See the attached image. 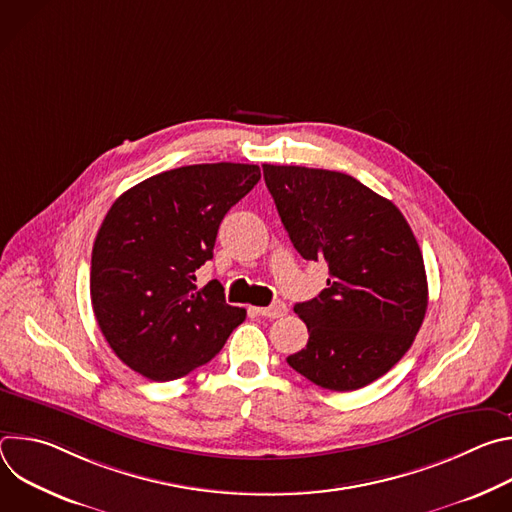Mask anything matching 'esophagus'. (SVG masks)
I'll use <instances>...</instances> for the list:
<instances>
[{
	"label": "esophagus",
	"mask_w": 512,
	"mask_h": 512,
	"mask_svg": "<svg viewBox=\"0 0 512 512\" xmlns=\"http://www.w3.org/2000/svg\"><path fill=\"white\" fill-rule=\"evenodd\" d=\"M255 312L259 314V316H263V318H281L285 312H287V306L283 304V302H273L271 306H267V308H255Z\"/></svg>",
	"instance_id": "esophagus-1"
}]
</instances>
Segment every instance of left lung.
<instances>
[{"label":"left lung","mask_w":512,"mask_h":512,"mask_svg":"<svg viewBox=\"0 0 512 512\" xmlns=\"http://www.w3.org/2000/svg\"><path fill=\"white\" fill-rule=\"evenodd\" d=\"M265 184L296 251L328 263V287L294 306L306 348L287 364L318 387L356 391L411 348L427 310V277L401 210L356 178L263 164Z\"/></svg>","instance_id":"8db88e82"}]
</instances>
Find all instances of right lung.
Segmentation results:
<instances>
[{"instance_id": "right-lung-1", "label": "right lung", "mask_w": 512, "mask_h": 512, "mask_svg": "<svg viewBox=\"0 0 512 512\" xmlns=\"http://www.w3.org/2000/svg\"><path fill=\"white\" fill-rule=\"evenodd\" d=\"M253 164H196L156 174L109 208L91 257L97 324L129 369L174 381L212 360L245 320L196 269L212 259L225 214L259 182Z\"/></svg>"}]
</instances>
